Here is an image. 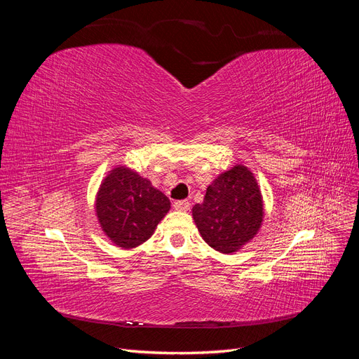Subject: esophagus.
<instances>
[{
	"mask_svg": "<svg viewBox=\"0 0 359 359\" xmlns=\"http://www.w3.org/2000/svg\"><path fill=\"white\" fill-rule=\"evenodd\" d=\"M173 208H175L177 211H189L190 210V202L189 201H177L173 202Z\"/></svg>",
	"mask_w": 359,
	"mask_h": 359,
	"instance_id": "esophagus-1",
	"label": "esophagus"
}]
</instances>
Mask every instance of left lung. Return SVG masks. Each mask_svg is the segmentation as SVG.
Returning <instances> with one entry per match:
<instances>
[{
  "label": "left lung",
  "instance_id": "left-lung-1",
  "mask_svg": "<svg viewBox=\"0 0 359 359\" xmlns=\"http://www.w3.org/2000/svg\"><path fill=\"white\" fill-rule=\"evenodd\" d=\"M264 198L255 173L244 165L222 172L206 189L191 215L203 241L232 255L257 235L264 222Z\"/></svg>",
  "mask_w": 359,
  "mask_h": 359
}]
</instances>
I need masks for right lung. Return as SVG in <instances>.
<instances>
[{
    "label": "right lung",
    "instance_id": "add662e5",
    "mask_svg": "<svg viewBox=\"0 0 359 359\" xmlns=\"http://www.w3.org/2000/svg\"><path fill=\"white\" fill-rule=\"evenodd\" d=\"M94 208L104 235L128 250L153 236L170 210V201L133 169L115 166L103 178Z\"/></svg>",
    "mask_w": 359,
    "mask_h": 359
}]
</instances>
